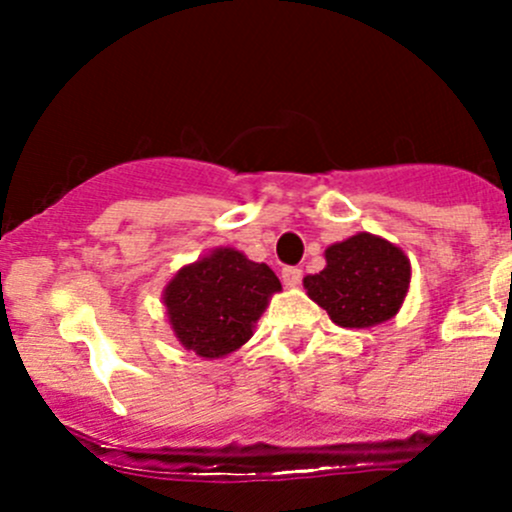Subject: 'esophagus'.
<instances>
[{
  "instance_id": "obj_1",
  "label": "esophagus",
  "mask_w": 512,
  "mask_h": 512,
  "mask_svg": "<svg viewBox=\"0 0 512 512\" xmlns=\"http://www.w3.org/2000/svg\"><path fill=\"white\" fill-rule=\"evenodd\" d=\"M282 282H285V287H297L302 282V270L299 267H285L282 270Z\"/></svg>"
}]
</instances>
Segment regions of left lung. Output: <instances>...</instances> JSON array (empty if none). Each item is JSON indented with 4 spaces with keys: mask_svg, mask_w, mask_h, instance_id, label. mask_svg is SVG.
Returning <instances> with one entry per match:
<instances>
[{
    "mask_svg": "<svg viewBox=\"0 0 512 512\" xmlns=\"http://www.w3.org/2000/svg\"><path fill=\"white\" fill-rule=\"evenodd\" d=\"M324 257L327 267L304 277V287L334 324L374 327L399 312L411 280V265L399 247L361 232L327 247Z\"/></svg>",
    "mask_w": 512,
    "mask_h": 512,
    "instance_id": "obj_1",
    "label": "left lung"
}]
</instances>
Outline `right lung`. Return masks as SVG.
I'll return each instance as SVG.
<instances>
[{"instance_id":"obj_1","label":"right lung","mask_w":512,"mask_h":512,"mask_svg":"<svg viewBox=\"0 0 512 512\" xmlns=\"http://www.w3.org/2000/svg\"><path fill=\"white\" fill-rule=\"evenodd\" d=\"M282 285L265 262L247 260L232 247L183 267L165 287V307L175 337L205 359L240 349L252 324Z\"/></svg>"}]
</instances>
